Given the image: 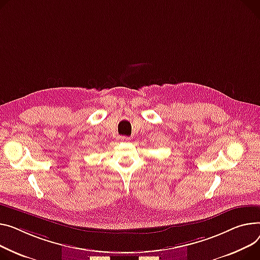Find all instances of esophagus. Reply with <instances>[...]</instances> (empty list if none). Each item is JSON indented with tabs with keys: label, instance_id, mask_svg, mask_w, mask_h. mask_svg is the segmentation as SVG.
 <instances>
[{
	"label": "esophagus",
	"instance_id": "34e87169",
	"mask_svg": "<svg viewBox=\"0 0 260 260\" xmlns=\"http://www.w3.org/2000/svg\"><path fill=\"white\" fill-rule=\"evenodd\" d=\"M120 139H121V141H124V142H128L131 140L128 137H120Z\"/></svg>",
	"mask_w": 260,
	"mask_h": 260
}]
</instances>
